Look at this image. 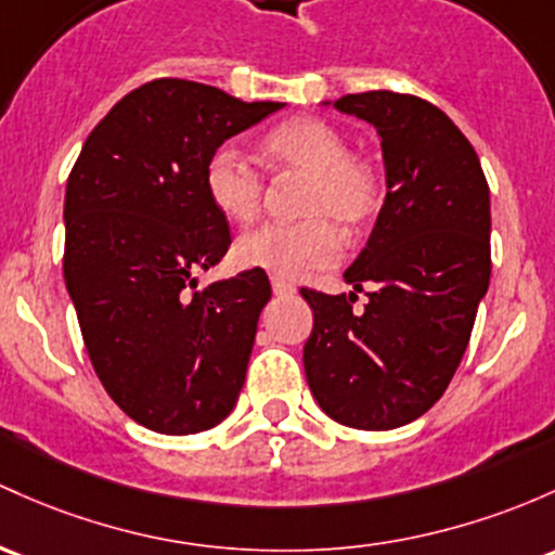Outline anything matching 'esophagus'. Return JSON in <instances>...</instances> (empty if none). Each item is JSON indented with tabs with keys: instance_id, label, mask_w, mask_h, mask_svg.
Returning <instances> with one entry per match:
<instances>
[{
	"instance_id": "34e87169",
	"label": "esophagus",
	"mask_w": 555,
	"mask_h": 555,
	"mask_svg": "<svg viewBox=\"0 0 555 555\" xmlns=\"http://www.w3.org/2000/svg\"><path fill=\"white\" fill-rule=\"evenodd\" d=\"M271 289H273V295H292V292H295V284L292 282H287V279L284 276H271Z\"/></svg>"
}]
</instances>
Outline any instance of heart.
<instances>
[{
	"mask_svg": "<svg viewBox=\"0 0 555 555\" xmlns=\"http://www.w3.org/2000/svg\"><path fill=\"white\" fill-rule=\"evenodd\" d=\"M271 166L308 173L300 223H260L234 245L242 268L273 276L300 279L334 266L343 255L339 227L361 229L382 208V181L376 168L347 152V139L319 118H295L263 139ZM205 194L229 221H249L263 197V179L234 144H221L205 163Z\"/></svg>",
	"mask_w": 555,
	"mask_h": 555,
	"instance_id": "1",
	"label": "heart"
}]
</instances>
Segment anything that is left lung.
I'll return each mask as SVG.
<instances>
[{
  "mask_svg": "<svg viewBox=\"0 0 555 555\" xmlns=\"http://www.w3.org/2000/svg\"><path fill=\"white\" fill-rule=\"evenodd\" d=\"M376 129L387 197L345 271L370 302L302 289V363L315 403L352 429L411 424L442 398L490 287V186L459 126L431 102L363 91L324 102Z\"/></svg>",
  "mask_w": 555,
  "mask_h": 555,
  "instance_id": "1",
  "label": "left lung"
}]
</instances>
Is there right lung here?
Here are the masks:
<instances>
[{
    "label": "right lung",
    "instance_id": "right-lung-1",
    "mask_svg": "<svg viewBox=\"0 0 555 555\" xmlns=\"http://www.w3.org/2000/svg\"><path fill=\"white\" fill-rule=\"evenodd\" d=\"M184 78L126 94L65 189V287L102 387L137 424L197 435L234 411L271 284L258 268L197 287L231 245L205 194L210 152L282 109Z\"/></svg>",
    "mask_w": 555,
    "mask_h": 555
}]
</instances>
